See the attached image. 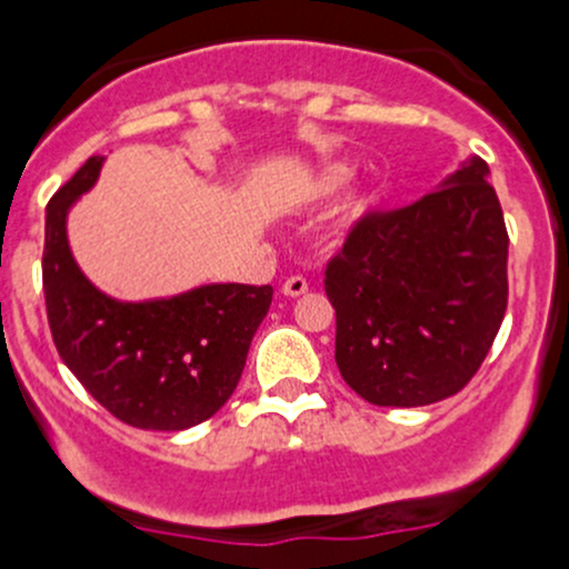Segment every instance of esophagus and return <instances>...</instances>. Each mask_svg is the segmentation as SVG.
I'll list each match as a JSON object with an SVG mask.
<instances>
[{"label":"esophagus","mask_w":569,"mask_h":569,"mask_svg":"<svg viewBox=\"0 0 569 569\" xmlns=\"http://www.w3.org/2000/svg\"><path fill=\"white\" fill-rule=\"evenodd\" d=\"M306 291H308V280L302 278V274H291V278L283 283L286 297H302Z\"/></svg>","instance_id":"obj_1"}]
</instances>
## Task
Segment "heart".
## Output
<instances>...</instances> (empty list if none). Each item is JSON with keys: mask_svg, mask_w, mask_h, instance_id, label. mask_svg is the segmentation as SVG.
Returning <instances> with one entry per match:
<instances>
[{"mask_svg": "<svg viewBox=\"0 0 569 569\" xmlns=\"http://www.w3.org/2000/svg\"><path fill=\"white\" fill-rule=\"evenodd\" d=\"M349 178H352V168H349V164H330V168L321 170L317 181H313V192H317L319 198L336 194L338 189L347 187Z\"/></svg>", "mask_w": 569, "mask_h": 569, "instance_id": "heart-1", "label": "heart"}]
</instances>
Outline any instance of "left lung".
<instances>
[{
  "label": "left lung",
  "instance_id": "obj_1",
  "mask_svg": "<svg viewBox=\"0 0 569 569\" xmlns=\"http://www.w3.org/2000/svg\"><path fill=\"white\" fill-rule=\"evenodd\" d=\"M507 256L503 211L479 157L416 203L360 217L325 269L347 386L377 407L462 391L507 313Z\"/></svg>",
  "mask_w": 569,
  "mask_h": 569
}]
</instances>
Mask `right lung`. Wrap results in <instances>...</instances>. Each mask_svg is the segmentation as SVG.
<instances>
[{
  "mask_svg": "<svg viewBox=\"0 0 569 569\" xmlns=\"http://www.w3.org/2000/svg\"><path fill=\"white\" fill-rule=\"evenodd\" d=\"M90 157L46 206L43 295L62 363L114 418L181 432L214 416L237 391L272 286L209 283L168 300L120 302L73 261L66 220L101 173Z\"/></svg>",
  "mask_w": 569,
  "mask_h": 569,
  "instance_id": "obj_1",
  "label": "right lung"
}]
</instances>
